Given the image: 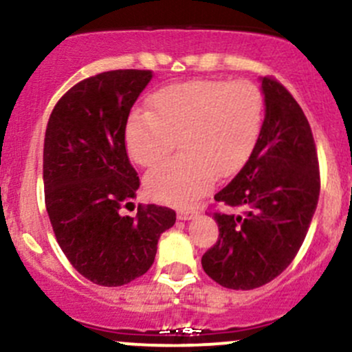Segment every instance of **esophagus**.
I'll return each instance as SVG.
<instances>
[{
  "instance_id": "obj_1",
  "label": "esophagus",
  "mask_w": 352,
  "mask_h": 352,
  "mask_svg": "<svg viewBox=\"0 0 352 352\" xmlns=\"http://www.w3.org/2000/svg\"><path fill=\"white\" fill-rule=\"evenodd\" d=\"M196 217V211L192 210H179L177 211V220H191V218Z\"/></svg>"
}]
</instances>
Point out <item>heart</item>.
Here are the masks:
<instances>
[{
	"label": "heart",
	"instance_id": "1",
	"mask_svg": "<svg viewBox=\"0 0 352 352\" xmlns=\"http://www.w3.org/2000/svg\"><path fill=\"white\" fill-rule=\"evenodd\" d=\"M151 111H134L124 129L127 153L151 168L164 160L176 138L183 153L147 173L144 186L156 201L188 206L213 186L217 175H235L262 132L265 100L250 80L179 82L156 90Z\"/></svg>",
	"mask_w": 352,
	"mask_h": 352
}]
</instances>
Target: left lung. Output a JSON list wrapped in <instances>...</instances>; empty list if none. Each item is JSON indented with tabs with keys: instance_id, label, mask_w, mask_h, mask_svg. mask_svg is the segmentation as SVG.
Returning a JSON list of instances; mask_svg holds the SVG:
<instances>
[{
	"instance_id": "left-lung-1",
	"label": "left lung",
	"mask_w": 352,
	"mask_h": 352,
	"mask_svg": "<svg viewBox=\"0 0 352 352\" xmlns=\"http://www.w3.org/2000/svg\"><path fill=\"white\" fill-rule=\"evenodd\" d=\"M265 119L250 157L217 201L241 213H213L220 236L201 258L221 287L252 290L296 258L320 191L319 161L309 120L277 78L263 77Z\"/></svg>"
}]
</instances>
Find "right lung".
Wrapping results in <instances>:
<instances>
[{
  "instance_id": "add662e5",
  "label": "right lung",
  "mask_w": 352,
  "mask_h": 352,
  "mask_svg": "<svg viewBox=\"0 0 352 352\" xmlns=\"http://www.w3.org/2000/svg\"><path fill=\"white\" fill-rule=\"evenodd\" d=\"M151 78V70H111L78 82L56 102L45 132L52 228L75 270L97 285H126L144 275L161 233L176 221L175 210L157 205L120 214L141 184L124 129Z\"/></svg>"
}]
</instances>
